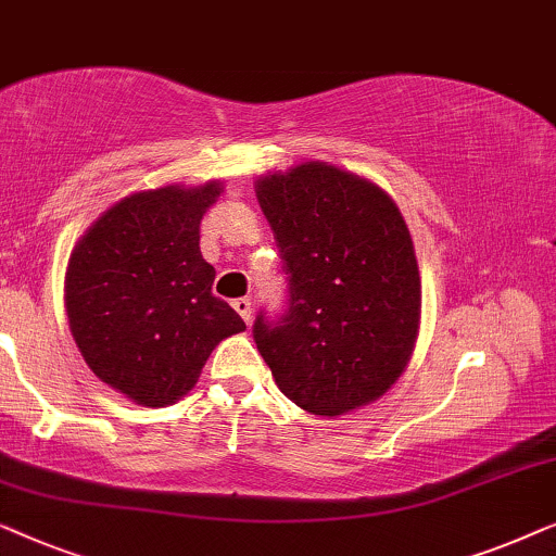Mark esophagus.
I'll list each match as a JSON object with an SVG mask.
<instances>
[{"label": "esophagus", "instance_id": "34e87169", "mask_svg": "<svg viewBox=\"0 0 556 556\" xmlns=\"http://www.w3.org/2000/svg\"><path fill=\"white\" fill-rule=\"evenodd\" d=\"M231 307L239 312L241 319H244L247 325L252 323V300H247V296H239V300L231 302Z\"/></svg>", "mask_w": 556, "mask_h": 556}]
</instances>
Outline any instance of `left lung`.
Returning <instances> with one entry per match:
<instances>
[{"label":"left lung","instance_id":"8db88e82","mask_svg":"<svg viewBox=\"0 0 556 556\" xmlns=\"http://www.w3.org/2000/svg\"><path fill=\"white\" fill-rule=\"evenodd\" d=\"M256 199L285 262V315L254 342L289 401L315 416L378 401L401 378L420 325L408 226L380 186L307 161L262 176Z\"/></svg>","mask_w":556,"mask_h":556}]
</instances>
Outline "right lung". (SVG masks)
Wrapping results in <instances>:
<instances>
[{
	"mask_svg": "<svg viewBox=\"0 0 556 556\" xmlns=\"http://www.w3.org/2000/svg\"><path fill=\"white\" fill-rule=\"evenodd\" d=\"M224 186H163L115 203L67 262L65 307L85 363L105 386L146 408L197 386L218 342L247 325L211 292L199 226Z\"/></svg>",
	"mask_w": 556,
	"mask_h": 556,
	"instance_id": "right-lung-1",
	"label": "right lung"
}]
</instances>
